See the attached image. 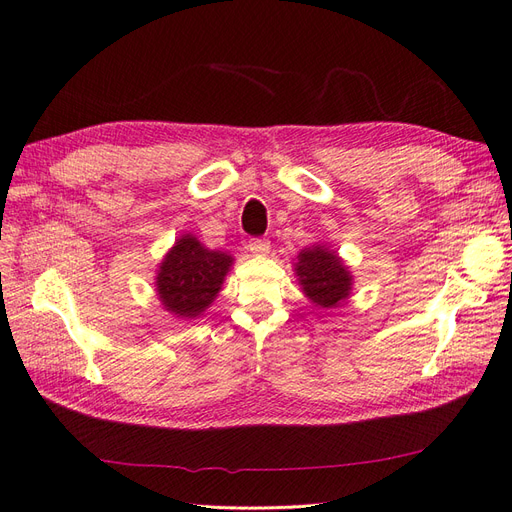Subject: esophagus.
<instances>
[{"instance_id": "34e87169", "label": "esophagus", "mask_w": 512, "mask_h": 512, "mask_svg": "<svg viewBox=\"0 0 512 512\" xmlns=\"http://www.w3.org/2000/svg\"><path fill=\"white\" fill-rule=\"evenodd\" d=\"M247 250H250L254 256H267L271 250V243L267 239H250Z\"/></svg>"}]
</instances>
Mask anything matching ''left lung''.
<instances>
[{"label": "left lung", "instance_id": "8db88e82", "mask_svg": "<svg viewBox=\"0 0 512 512\" xmlns=\"http://www.w3.org/2000/svg\"><path fill=\"white\" fill-rule=\"evenodd\" d=\"M294 275L301 286V292L312 301L318 309H335L342 307L352 294L354 277L350 267L331 247L314 243L303 247L297 256V262H292Z\"/></svg>", "mask_w": 512, "mask_h": 512}]
</instances>
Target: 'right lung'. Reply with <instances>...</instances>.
Here are the masks:
<instances>
[{"label": "right lung", "mask_w": 512, "mask_h": 512, "mask_svg": "<svg viewBox=\"0 0 512 512\" xmlns=\"http://www.w3.org/2000/svg\"><path fill=\"white\" fill-rule=\"evenodd\" d=\"M235 258L209 250L192 232L181 235L156 271V292L168 314L181 320L203 316L218 297Z\"/></svg>", "instance_id": "add662e5"}]
</instances>
